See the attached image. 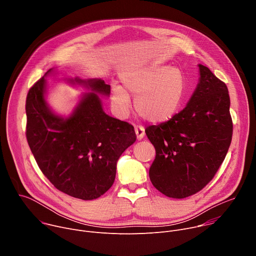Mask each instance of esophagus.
Returning <instances> with one entry per match:
<instances>
[{
    "mask_svg": "<svg viewBox=\"0 0 256 256\" xmlns=\"http://www.w3.org/2000/svg\"><path fill=\"white\" fill-rule=\"evenodd\" d=\"M134 132H136V138L138 140L144 138V128L142 126H136V128H134Z\"/></svg>",
    "mask_w": 256,
    "mask_h": 256,
    "instance_id": "esophagus-1",
    "label": "esophagus"
}]
</instances>
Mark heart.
I'll list each match as a JSON object with an SVG mask.
<instances>
[{"label":"heart","mask_w":256,"mask_h":256,"mask_svg":"<svg viewBox=\"0 0 256 256\" xmlns=\"http://www.w3.org/2000/svg\"><path fill=\"white\" fill-rule=\"evenodd\" d=\"M124 88L112 90V104L118 114H126L130 106V93L136 98V110L144 120L163 124L179 110L184 94L180 72L168 66H152L124 72L120 76Z\"/></svg>","instance_id":"obj_1"}]
</instances>
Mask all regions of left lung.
I'll use <instances>...</instances> for the list:
<instances>
[{
    "mask_svg": "<svg viewBox=\"0 0 256 256\" xmlns=\"http://www.w3.org/2000/svg\"><path fill=\"white\" fill-rule=\"evenodd\" d=\"M200 66V83L186 107L170 120L144 130L156 150L150 167L152 184L163 194L184 198L214 178L233 134L226 84L208 66Z\"/></svg>",
    "mask_w": 256,
    "mask_h": 256,
    "instance_id": "obj_1",
    "label": "left lung"
}]
</instances>
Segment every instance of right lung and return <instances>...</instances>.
<instances>
[{
    "mask_svg": "<svg viewBox=\"0 0 256 256\" xmlns=\"http://www.w3.org/2000/svg\"><path fill=\"white\" fill-rule=\"evenodd\" d=\"M70 82L83 84L94 93H86L68 118L56 116L48 107L44 77L29 89L26 138L36 163L56 190L90 200L112 186L116 162L136 136L132 124L103 112L96 93L109 95L110 85L100 79Z\"/></svg>",
    "mask_w": 256,
    "mask_h": 256,
    "instance_id": "right-lung-1",
    "label": "right lung"
}]
</instances>
